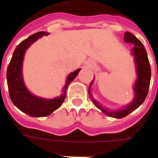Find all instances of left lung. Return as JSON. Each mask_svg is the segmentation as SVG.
<instances>
[{"label":"left lung","instance_id":"8db88e82","mask_svg":"<svg viewBox=\"0 0 158 158\" xmlns=\"http://www.w3.org/2000/svg\"><path fill=\"white\" fill-rule=\"evenodd\" d=\"M124 41L125 43H131L134 45L131 54L135 56L137 79L133 86V90L135 92V98L133 99V101L130 104L124 106V108H121L119 110H108L106 107H103L101 104H99L92 95L90 90H91V86L94 80L91 82L89 88V94L91 98L93 103L98 109H100L104 114L110 117L117 118V119L128 115L130 113L136 110L144 102L148 93L150 79H151V67H150L149 60L148 58V54L145 50L144 46L143 45V43L134 34L130 32L125 33Z\"/></svg>","mask_w":158,"mask_h":158}]
</instances>
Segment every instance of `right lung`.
<instances>
[{
  "instance_id": "1",
  "label": "right lung",
  "mask_w": 158,
  "mask_h": 158,
  "mask_svg": "<svg viewBox=\"0 0 158 158\" xmlns=\"http://www.w3.org/2000/svg\"><path fill=\"white\" fill-rule=\"evenodd\" d=\"M48 34L49 33L47 32H38L19 43L14 52L7 68L6 79L11 102L21 111L32 117L47 116L58 109L64 102L66 96L67 87L80 71V69H78L68 75L65 85L62 89V94L60 97L52 99L43 98L33 95L28 91L23 81L22 71L23 56L26 51L34 42Z\"/></svg>"
}]
</instances>
